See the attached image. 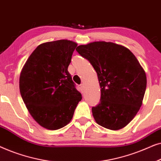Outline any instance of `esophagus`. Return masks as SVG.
I'll return each mask as SVG.
<instances>
[{
  "instance_id": "34e87169",
  "label": "esophagus",
  "mask_w": 161,
  "mask_h": 161,
  "mask_svg": "<svg viewBox=\"0 0 161 161\" xmlns=\"http://www.w3.org/2000/svg\"><path fill=\"white\" fill-rule=\"evenodd\" d=\"M80 91L82 92H84V89H85V86H84V84H83V83H82V84H80Z\"/></svg>"
}]
</instances>
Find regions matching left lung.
<instances>
[{
    "instance_id": "8db88e82",
    "label": "left lung",
    "mask_w": 161,
    "mask_h": 161,
    "mask_svg": "<svg viewBox=\"0 0 161 161\" xmlns=\"http://www.w3.org/2000/svg\"><path fill=\"white\" fill-rule=\"evenodd\" d=\"M76 50L97 74L100 102L92 108L96 122L112 130L125 127L142 105L147 87L144 69L130 50L113 42H94Z\"/></svg>"
}]
</instances>
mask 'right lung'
Returning <instances> with one entry per match:
<instances>
[{
	"mask_svg": "<svg viewBox=\"0 0 161 161\" xmlns=\"http://www.w3.org/2000/svg\"><path fill=\"white\" fill-rule=\"evenodd\" d=\"M77 45L67 39L41 44L21 71V97L31 115L44 128L55 130L69 124L82 99L67 70Z\"/></svg>",
	"mask_w": 161,
	"mask_h": 161,
	"instance_id": "obj_1",
	"label": "right lung"
}]
</instances>
